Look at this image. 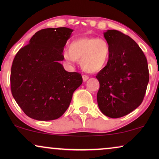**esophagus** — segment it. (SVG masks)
<instances>
[{
	"label": "esophagus",
	"mask_w": 159,
	"mask_h": 159,
	"mask_svg": "<svg viewBox=\"0 0 159 159\" xmlns=\"http://www.w3.org/2000/svg\"><path fill=\"white\" fill-rule=\"evenodd\" d=\"M88 79H89L88 76H87V75H82V80H83L84 82L87 81V80H88Z\"/></svg>",
	"instance_id": "esophagus-1"
}]
</instances>
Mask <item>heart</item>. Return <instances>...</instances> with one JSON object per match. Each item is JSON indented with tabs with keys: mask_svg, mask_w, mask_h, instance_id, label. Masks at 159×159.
Listing matches in <instances>:
<instances>
[{
	"mask_svg": "<svg viewBox=\"0 0 159 159\" xmlns=\"http://www.w3.org/2000/svg\"><path fill=\"white\" fill-rule=\"evenodd\" d=\"M110 53L109 45L104 39L80 38L69 43L68 51L63 53V59L69 65L80 60V66L84 71L95 73L107 65Z\"/></svg>",
	"mask_w": 159,
	"mask_h": 159,
	"instance_id": "1",
	"label": "heart"
}]
</instances>
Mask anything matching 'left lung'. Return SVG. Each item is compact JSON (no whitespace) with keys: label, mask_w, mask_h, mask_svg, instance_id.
Wrapping results in <instances>:
<instances>
[{"label":"left lung","mask_w":159,"mask_h":159,"mask_svg":"<svg viewBox=\"0 0 159 159\" xmlns=\"http://www.w3.org/2000/svg\"><path fill=\"white\" fill-rule=\"evenodd\" d=\"M103 36L110 46L108 62L96 76L100 88L97 94L100 110L110 118L127 115L144 98L149 82L145 56L135 41L115 30Z\"/></svg>","instance_id":"8db88e82"}]
</instances>
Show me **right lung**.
I'll return each mask as SVG.
<instances>
[{"label": "right lung", "mask_w": 159, "mask_h": 159, "mask_svg": "<svg viewBox=\"0 0 159 159\" xmlns=\"http://www.w3.org/2000/svg\"><path fill=\"white\" fill-rule=\"evenodd\" d=\"M73 31L67 27L41 30L15 56L10 79L12 95L30 118H59L82 83L80 74L66 71L60 64Z\"/></svg>", "instance_id": "obj_1"}]
</instances>
